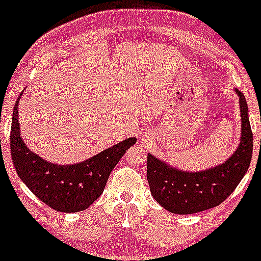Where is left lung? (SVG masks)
<instances>
[{"instance_id":"8db88e82","label":"left lung","mask_w":261,"mask_h":261,"mask_svg":"<svg viewBox=\"0 0 261 261\" xmlns=\"http://www.w3.org/2000/svg\"><path fill=\"white\" fill-rule=\"evenodd\" d=\"M239 97L241 117L240 142L227 160L202 171H183L147 154V180L153 198L170 213L188 215L221 204L247 172L252 159L253 134L244 94Z\"/></svg>"}]
</instances>
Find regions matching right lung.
<instances>
[{
    "label": "right lung",
    "instance_id": "1",
    "mask_svg": "<svg viewBox=\"0 0 261 261\" xmlns=\"http://www.w3.org/2000/svg\"><path fill=\"white\" fill-rule=\"evenodd\" d=\"M22 94L14 106L9 141L17 176L38 198L57 212L88 209L102 195L110 172L137 138H128L84 162L70 165L51 163L32 152L21 138L17 109Z\"/></svg>",
    "mask_w": 261,
    "mask_h": 261
}]
</instances>
